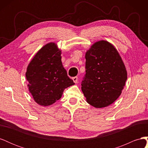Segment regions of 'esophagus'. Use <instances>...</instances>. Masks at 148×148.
<instances>
[{
  "instance_id": "34e87169",
  "label": "esophagus",
  "mask_w": 148,
  "mask_h": 148,
  "mask_svg": "<svg viewBox=\"0 0 148 148\" xmlns=\"http://www.w3.org/2000/svg\"><path fill=\"white\" fill-rule=\"evenodd\" d=\"M72 79H73V82H74L75 83H77V81H78V77H73Z\"/></svg>"
}]
</instances>
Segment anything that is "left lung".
I'll return each instance as SVG.
<instances>
[{"instance_id": "left-lung-1", "label": "left lung", "mask_w": 148, "mask_h": 148, "mask_svg": "<svg viewBox=\"0 0 148 148\" xmlns=\"http://www.w3.org/2000/svg\"><path fill=\"white\" fill-rule=\"evenodd\" d=\"M85 59L82 90L87 102L96 108L112 104L120 96L127 79L126 68L117 49L102 40L93 44Z\"/></svg>"}]
</instances>
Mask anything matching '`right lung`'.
Wrapping results in <instances>:
<instances>
[{"mask_svg":"<svg viewBox=\"0 0 148 148\" xmlns=\"http://www.w3.org/2000/svg\"><path fill=\"white\" fill-rule=\"evenodd\" d=\"M60 55L56 44L48 43L37 52L27 67L26 78L29 91L39 105L53 104L60 99L65 89L75 84L62 65Z\"/></svg>","mask_w":148,"mask_h":148,"instance_id":"right-lung-1","label":"right lung"}]
</instances>
